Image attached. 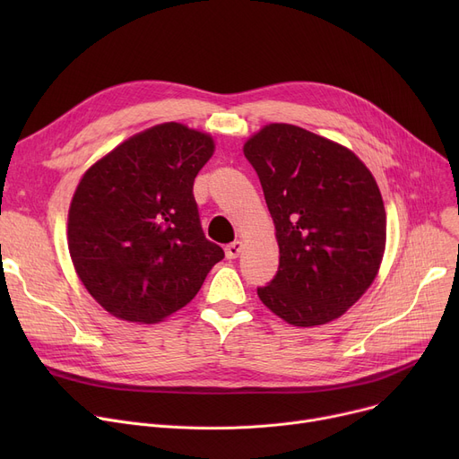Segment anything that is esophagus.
Returning a JSON list of instances; mask_svg holds the SVG:
<instances>
[{"label": "esophagus", "instance_id": "obj_1", "mask_svg": "<svg viewBox=\"0 0 459 459\" xmlns=\"http://www.w3.org/2000/svg\"><path fill=\"white\" fill-rule=\"evenodd\" d=\"M242 249H244L242 242H232L225 247V255H227V258H236L239 253H242Z\"/></svg>", "mask_w": 459, "mask_h": 459}]
</instances>
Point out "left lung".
Returning <instances> with one entry per match:
<instances>
[{"mask_svg": "<svg viewBox=\"0 0 459 459\" xmlns=\"http://www.w3.org/2000/svg\"><path fill=\"white\" fill-rule=\"evenodd\" d=\"M273 217L279 270L258 298L292 325H322L372 284L385 251L379 187L351 151L292 125H270L244 147Z\"/></svg>", "mask_w": 459, "mask_h": 459, "instance_id": "obj_1", "label": "left lung"}]
</instances>
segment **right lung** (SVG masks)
Segmentation results:
<instances>
[{
	"instance_id": "right-lung-1",
	"label": "right lung",
	"mask_w": 459,
	"mask_h": 459,
	"mask_svg": "<svg viewBox=\"0 0 459 459\" xmlns=\"http://www.w3.org/2000/svg\"><path fill=\"white\" fill-rule=\"evenodd\" d=\"M212 154L210 135L165 123L118 144L83 175L68 212V249L89 294L113 316L167 318L225 258L204 236L193 197Z\"/></svg>"
}]
</instances>
